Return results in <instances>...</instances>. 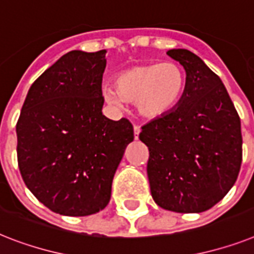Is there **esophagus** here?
I'll list each match as a JSON object with an SVG mask.
<instances>
[{
	"label": "esophagus",
	"instance_id": "obj_1",
	"mask_svg": "<svg viewBox=\"0 0 254 254\" xmlns=\"http://www.w3.org/2000/svg\"><path fill=\"white\" fill-rule=\"evenodd\" d=\"M139 133H141V129H139V127L134 125V137H135V139H138V137H139Z\"/></svg>",
	"mask_w": 254,
	"mask_h": 254
}]
</instances>
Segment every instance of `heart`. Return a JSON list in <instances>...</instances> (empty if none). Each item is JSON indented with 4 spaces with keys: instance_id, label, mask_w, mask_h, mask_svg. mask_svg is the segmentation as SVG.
<instances>
[{
    "instance_id": "b5f03b06",
    "label": "heart",
    "mask_w": 254,
    "mask_h": 254,
    "mask_svg": "<svg viewBox=\"0 0 254 254\" xmlns=\"http://www.w3.org/2000/svg\"><path fill=\"white\" fill-rule=\"evenodd\" d=\"M187 88V74L176 63L135 65L113 78V88L104 96L112 103H135L146 120H160L179 107Z\"/></svg>"
}]
</instances>
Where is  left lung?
Masks as SVG:
<instances>
[{
  "instance_id": "1",
  "label": "left lung",
  "mask_w": 254,
  "mask_h": 254,
  "mask_svg": "<svg viewBox=\"0 0 254 254\" xmlns=\"http://www.w3.org/2000/svg\"><path fill=\"white\" fill-rule=\"evenodd\" d=\"M187 73L174 112L142 127L154 201L175 213H202L234 187L243 159L241 124L223 82L188 49L167 52Z\"/></svg>"
}]
</instances>
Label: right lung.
I'll list each match as a JSON object with an SVG mask.
<instances>
[{
    "instance_id": "1",
    "label": "right lung",
    "mask_w": 254,
    "mask_h": 254,
    "mask_svg": "<svg viewBox=\"0 0 254 254\" xmlns=\"http://www.w3.org/2000/svg\"><path fill=\"white\" fill-rule=\"evenodd\" d=\"M106 49L71 51L35 80L16 123L18 166L24 184L61 215L99 213L134 139L127 119L103 115Z\"/></svg>"
}]
</instances>
